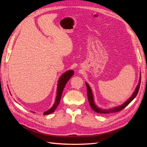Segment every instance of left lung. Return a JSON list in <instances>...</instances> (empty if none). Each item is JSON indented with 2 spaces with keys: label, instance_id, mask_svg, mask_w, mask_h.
<instances>
[{
  "label": "left lung",
  "instance_id": "left-lung-1",
  "mask_svg": "<svg viewBox=\"0 0 147 147\" xmlns=\"http://www.w3.org/2000/svg\"><path fill=\"white\" fill-rule=\"evenodd\" d=\"M140 82H141V78L139 80V84H138L137 87L136 88V90L135 92L133 93V94L132 95V96L125 102V103H124L122 105L117 107H115V108L109 109V110L101 109L99 108L98 107H97L95 105L94 102V99H93V96H92V93L91 88H90V86H89L87 83H86V88H87V95H88V99L89 103H90V105L91 106V109L94 111H95L96 112L99 113H115V112H119V111H121L123 109L125 108L129 104L130 102L136 97V96L138 94V92H139V88H140Z\"/></svg>",
  "mask_w": 147,
  "mask_h": 147
}]
</instances>
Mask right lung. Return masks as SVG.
Here are the masks:
<instances>
[{"label": "right lung", "instance_id": "obj_1", "mask_svg": "<svg viewBox=\"0 0 147 147\" xmlns=\"http://www.w3.org/2000/svg\"><path fill=\"white\" fill-rule=\"evenodd\" d=\"M74 72L73 70H69L67 72L64 73L61 77L58 82V86H57V96L56 97V101L55 102V104L53 105V106L50 110H48L45 113H43V115H48L55 112V110L56 109L57 106H58V105L59 104L61 96H62V94H63V90L65 86V84L67 82H68L70 78V77H72V75H74Z\"/></svg>", "mask_w": 147, "mask_h": 147}]
</instances>
